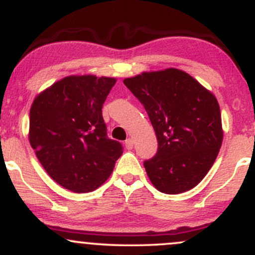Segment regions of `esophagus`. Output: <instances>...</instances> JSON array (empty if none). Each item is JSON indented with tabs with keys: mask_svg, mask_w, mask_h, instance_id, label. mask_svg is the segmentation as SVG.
I'll return each mask as SVG.
<instances>
[{
	"mask_svg": "<svg viewBox=\"0 0 255 255\" xmlns=\"http://www.w3.org/2000/svg\"><path fill=\"white\" fill-rule=\"evenodd\" d=\"M125 145H126V148H127V150H131V148H133V139L128 137V139L126 140Z\"/></svg>",
	"mask_w": 255,
	"mask_h": 255,
	"instance_id": "1",
	"label": "esophagus"
}]
</instances>
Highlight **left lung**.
<instances>
[{
	"mask_svg": "<svg viewBox=\"0 0 255 255\" xmlns=\"http://www.w3.org/2000/svg\"><path fill=\"white\" fill-rule=\"evenodd\" d=\"M124 84L144 105L156 131L157 153L144 162L152 184L165 194L192 189L206 176L222 146L217 99L176 68L142 73Z\"/></svg>",
	"mask_w": 255,
	"mask_h": 255,
	"instance_id": "left-lung-1",
	"label": "left lung"
}]
</instances>
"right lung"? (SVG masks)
I'll use <instances>...</instances> for the list:
<instances>
[{"mask_svg":"<svg viewBox=\"0 0 255 255\" xmlns=\"http://www.w3.org/2000/svg\"><path fill=\"white\" fill-rule=\"evenodd\" d=\"M114 78L72 75L43 91L30 110V144L55 182L75 193L103 184L121 157L109 139L102 108Z\"/></svg>","mask_w":255,"mask_h":255,"instance_id":"obj_1","label":"right lung"}]
</instances>
